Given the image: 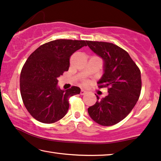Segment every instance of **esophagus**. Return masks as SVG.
<instances>
[{
    "label": "esophagus",
    "mask_w": 161,
    "mask_h": 161,
    "mask_svg": "<svg viewBox=\"0 0 161 161\" xmlns=\"http://www.w3.org/2000/svg\"><path fill=\"white\" fill-rule=\"evenodd\" d=\"M87 93V91H85V90H81L80 91V94L81 95H85V94Z\"/></svg>",
    "instance_id": "1"
}]
</instances>
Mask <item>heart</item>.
<instances>
[{"mask_svg": "<svg viewBox=\"0 0 161 161\" xmlns=\"http://www.w3.org/2000/svg\"><path fill=\"white\" fill-rule=\"evenodd\" d=\"M89 84V82L87 80H83L82 82V85H84V86H86V85H87Z\"/></svg>", "mask_w": 161, "mask_h": 161, "instance_id": "heart-1", "label": "heart"}]
</instances>
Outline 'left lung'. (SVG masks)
I'll return each instance as SVG.
<instances>
[{"label":"left lung","mask_w":161,"mask_h":161,"mask_svg":"<svg viewBox=\"0 0 161 161\" xmlns=\"http://www.w3.org/2000/svg\"><path fill=\"white\" fill-rule=\"evenodd\" d=\"M89 48L104 62V73L98 87H108V95L88 108L90 116L102 126L125 119L138 102L141 91V70L127 51L106 42L87 41Z\"/></svg>","instance_id":"left-lung-1"}]
</instances>
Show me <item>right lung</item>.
Wrapping results in <instances>:
<instances>
[{
	"instance_id": "right-lung-1",
	"label": "right lung",
	"mask_w": 161,
	"mask_h": 161,
	"mask_svg": "<svg viewBox=\"0 0 161 161\" xmlns=\"http://www.w3.org/2000/svg\"><path fill=\"white\" fill-rule=\"evenodd\" d=\"M87 41L56 40L36 49L21 70L20 89L23 102L32 117L51 124L65 116L69 108V98L80 93L72 86L63 91L57 87V78L68 71L70 57L75 51L87 46Z\"/></svg>"
}]
</instances>
